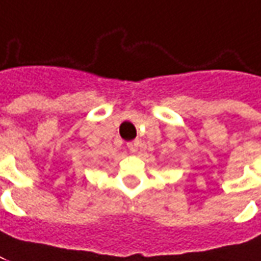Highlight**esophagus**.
Instances as JSON below:
<instances>
[{
    "instance_id": "obj_1",
    "label": "esophagus",
    "mask_w": 261,
    "mask_h": 261,
    "mask_svg": "<svg viewBox=\"0 0 261 261\" xmlns=\"http://www.w3.org/2000/svg\"><path fill=\"white\" fill-rule=\"evenodd\" d=\"M138 144H140V141H138V140H133V141H128V143H127V147H128V150H130V151L134 153V151H137Z\"/></svg>"
}]
</instances>
